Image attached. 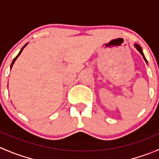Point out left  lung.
Instances as JSON below:
<instances>
[{"mask_svg": "<svg viewBox=\"0 0 159 159\" xmlns=\"http://www.w3.org/2000/svg\"><path fill=\"white\" fill-rule=\"evenodd\" d=\"M134 46H135V48H137V50H138V51H139V52H140L141 53V54H142V56H143V58L144 59H145V61H146L147 62V60H146V58H145V55H144V54H143V52H142V48H141L140 47V46H139V44H134Z\"/></svg>", "mask_w": 159, "mask_h": 159, "instance_id": "left-lung-1", "label": "left lung"}]
</instances>
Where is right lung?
I'll list each match as a JSON object with an SVG mask.
<instances>
[{
  "label": "right lung",
  "mask_w": 159,
  "mask_h": 159,
  "mask_svg": "<svg viewBox=\"0 0 159 159\" xmlns=\"http://www.w3.org/2000/svg\"><path fill=\"white\" fill-rule=\"evenodd\" d=\"M26 45H27V44H25V46H24V47H23V48H21V50H20V52H19V54H17V56H16V57H14V60H13V61H12V64H11V67H12V65H14V61H16V59H17V57H18V56H19V55H20V53H21V52H22V51H23L24 48H25V46H26Z\"/></svg>",
  "instance_id": "right-lung-1"
}]
</instances>
